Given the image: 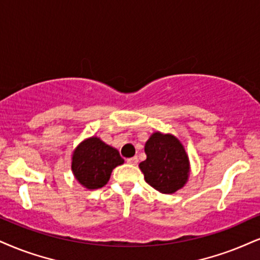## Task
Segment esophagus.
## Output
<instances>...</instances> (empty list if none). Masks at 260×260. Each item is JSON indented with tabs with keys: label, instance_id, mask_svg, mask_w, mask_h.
I'll use <instances>...</instances> for the list:
<instances>
[{
	"label": "esophagus",
	"instance_id": "34e87169",
	"mask_svg": "<svg viewBox=\"0 0 260 260\" xmlns=\"http://www.w3.org/2000/svg\"><path fill=\"white\" fill-rule=\"evenodd\" d=\"M126 162L130 165H136L137 162H139V158H137V156H133V158L126 159Z\"/></svg>",
	"mask_w": 260,
	"mask_h": 260
}]
</instances>
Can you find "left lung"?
I'll use <instances>...</instances> for the list:
<instances>
[{
  "mask_svg": "<svg viewBox=\"0 0 260 260\" xmlns=\"http://www.w3.org/2000/svg\"><path fill=\"white\" fill-rule=\"evenodd\" d=\"M145 152L147 159L139 166L150 187L162 194H172L187 183L189 158L177 137L154 133L146 142Z\"/></svg>",
  "mask_w": 260,
  "mask_h": 260,
  "instance_id": "1",
  "label": "left lung"
}]
</instances>
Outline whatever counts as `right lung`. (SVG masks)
Listing matches in <instances>:
<instances>
[{
  "label": "right lung",
  "instance_id": "obj_1",
  "mask_svg": "<svg viewBox=\"0 0 260 260\" xmlns=\"http://www.w3.org/2000/svg\"><path fill=\"white\" fill-rule=\"evenodd\" d=\"M124 159L113 147L99 137H90L79 143L72 155V172L86 189H99L107 184L112 171Z\"/></svg>",
  "mask_w": 260,
  "mask_h": 260
}]
</instances>
